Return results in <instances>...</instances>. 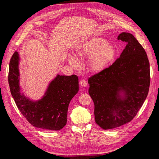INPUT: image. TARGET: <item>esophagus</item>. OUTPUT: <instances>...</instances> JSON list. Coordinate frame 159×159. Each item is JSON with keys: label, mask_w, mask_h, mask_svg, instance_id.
<instances>
[{"label": "esophagus", "mask_w": 159, "mask_h": 159, "mask_svg": "<svg viewBox=\"0 0 159 159\" xmlns=\"http://www.w3.org/2000/svg\"><path fill=\"white\" fill-rule=\"evenodd\" d=\"M80 85L82 87H86V86H87V81H86L85 80H84V79H82V80L80 81Z\"/></svg>", "instance_id": "obj_1"}]
</instances>
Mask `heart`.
<instances>
[{
  "mask_svg": "<svg viewBox=\"0 0 159 159\" xmlns=\"http://www.w3.org/2000/svg\"><path fill=\"white\" fill-rule=\"evenodd\" d=\"M116 54L115 48L109 44L104 38L95 37L80 43L75 51V56L68 55L67 60L72 66L78 65L76 58L83 59L90 57L89 67L94 72H101L106 69L109 64L114 59Z\"/></svg>",
  "mask_w": 159,
  "mask_h": 159,
  "instance_id": "b5f03b06",
  "label": "heart"
}]
</instances>
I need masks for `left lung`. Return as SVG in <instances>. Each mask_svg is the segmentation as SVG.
<instances>
[{"mask_svg": "<svg viewBox=\"0 0 159 159\" xmlns=\"http://www.w3.org/2000/svg\"><path fill=\"white\" fill-rule=\"evenodd\" d=\"M118 39L127 43L120 58L88 80L95 121L104 129L131 121L145 101L150 87V64L144 48L131 33L123 32Z\"/></svg>", "mask_w": 159, "mask_h": 159, "instance_id": "left-lung-1", "label": "left lung"}]
</instances>
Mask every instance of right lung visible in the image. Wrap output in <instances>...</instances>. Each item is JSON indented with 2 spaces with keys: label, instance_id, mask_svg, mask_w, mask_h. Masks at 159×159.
<instances>
[{
  "label": "right lung",
  "instance_id": "add662e5",
  "mask_svg": "<svg viewBox=\"0 0 159 159\" xmlns=\"http://www.w3.org/2000/svg\"><path fill=\"white\" fill-rule=\"evenodd\" d=\"M19 60L16 51L11 58L8 75L11 93L18 109L33 126L46 130L62 129L66 124L70 102L79 92L78 77L57 74L50 82L41 99L32 101L21 93Z\"/></svg>",
  "mask_w": 159,
  "mask_h": 159
}]
</instances>
